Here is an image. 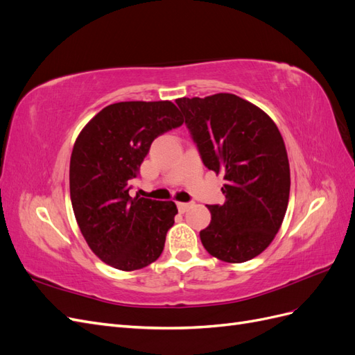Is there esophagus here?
<instances>
[{"label": "esophagus", "mask_w": 355, "mask_h": 355, "mask_svg": "<svg viewBox=\"0 0 355 355\" xmlns=\"http://www.w3.org/2000/svg\"><path fill=\"white\" fill-rule=\"evenodd\" d=\"M191 207L189 202H178V209L180 213H185Z\"/></svg>", "instance_id": "1"}]
</instances>
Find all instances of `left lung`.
Instances as JSON below:
<instances>
[{
	"label": "left lung",
	"mask_w": 355,
	"mask_h": 355,
	"mask_svg": "<svg viewBox=\"0 0 355 355\" xmlns=\"http://www.w3.org/2000/svg\"><path fill=\"white\" fill-rule=\"evenodd\" d=\"M176 103L204 166L225 179L227 200L207 206L204 249L223 262L250 261L271 244L287 210L290 167L282 133L261 108L231 93Z\"/></svg>",
	"instance_id": "1"
}]
</instances>
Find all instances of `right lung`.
<instances>
[{"label": "right lung", "instance_id": "add662e5", "mask_svg": "<svg viewBox=\"0 0 355 355\" xmlns=\"http://www.w3.org/2000/svg\"><path fill=\"white\" fill-rule=\"evenodd\" d=\"M184 124L168 101L118 102L85 124L75 141L69 189L83 237L101 261L135 271L163 253L178 213L173 201L130 197L154 139Z\"/></svg>", "mask_w": 355, "mask_h": 355}]
</instances>
